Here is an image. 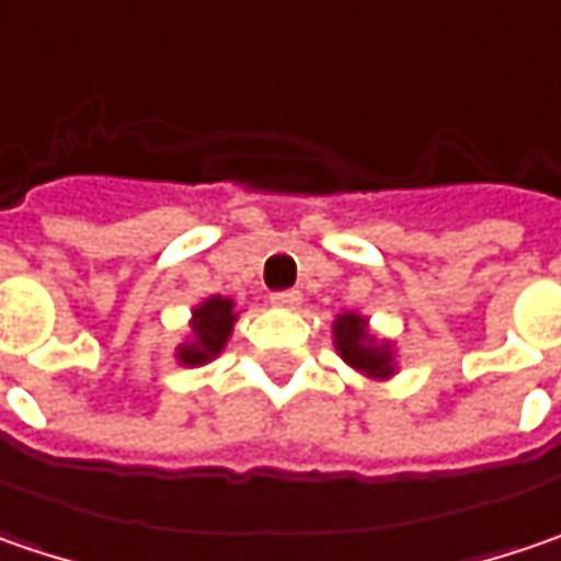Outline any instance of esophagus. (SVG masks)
I'll list each match as a JSON object with an SVG mask.
<instances>
[{"label":"esophagus","mask_w":561,"mask_h":561,"mask_svg":"<svg viewBox=\"0 0 561 561\" xmlns=\"http://www.w3.org/2000/svg\"><path fill=\"white\" fill-rule=\"evenodd\" d=\"M270 305H276V307H298L301 305V291H295V288H288V291H273L270 295Z\"/></svg>","instance_id":"1"}]
</instances>
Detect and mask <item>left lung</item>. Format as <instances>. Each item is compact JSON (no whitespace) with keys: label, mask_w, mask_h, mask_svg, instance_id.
Listing matches in <instances>:
<instances>
[{"label":"left lung","mask_w":561,"mask_h":561,"mask_svg":"<svg viewBox=\"0 0 561 561\" xmlns=\"http://www.w3.org/2000/svg\"><path fill=\"white\" fill-rule=\"evenodd\" d=\"M335 352L342 354L345 364H352L354 370H360L364 377L386 379L396 374V352L389 342H379L377 335L367 329V320L360 313H339L335 327Z\"/></svg>","instance_id":"1"}]
</instances>
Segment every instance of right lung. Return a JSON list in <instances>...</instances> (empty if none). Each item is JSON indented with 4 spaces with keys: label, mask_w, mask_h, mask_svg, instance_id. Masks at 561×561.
<instances>
[{
    "label": "right lung",
    "mask_w": 561,
    "mask_h": 561,
    "mask_svg": "<svg viewBox=\"0 0 561 561\" xmlns=\"http://www.w3.org/2000/svg\"><path fill=\"white\" fill-rule=\"evenodd\" d=\"M234 320V301L232 298H222V295H213L204 305L194 307L191 313V339L179 345L175 357L182 360L184 367H201L213 360L216 354L226 348L229 335H232Z\"/></svg>",
    "instance_id": "1"
}]
</instances>
